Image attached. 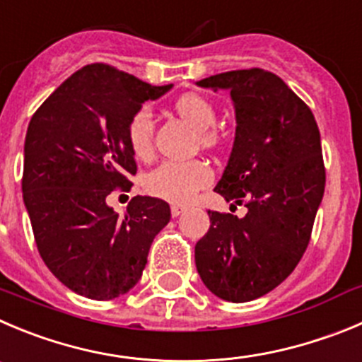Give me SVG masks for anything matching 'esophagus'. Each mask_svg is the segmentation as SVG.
I'll list each match as a JSON object with an SVG mask.
<instances>
[{"label": "esophagus", "mask_w": 362, "mask_h": 362, "mask_svg": "<svg viewBox=\"0 0 362 362\" xmlns=\"http://www.w3.org/2000/svg\"><path fill=\"white\" fill-rule=\"evenodd\" d=\"M184 211L185 209L180 207V205H173V207H171V216H173V218H178V216H180Z\"/></svg>", "instance_id": "34e87169"}]
</instances>
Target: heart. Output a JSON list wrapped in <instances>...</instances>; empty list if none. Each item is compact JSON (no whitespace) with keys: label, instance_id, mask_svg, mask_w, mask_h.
Returning a JSON list of instances; mask_svg holds the SVG:
<instances>
[{"label":"heart","instance_id":"b5f03b06","mask_svg":"<svg viewBox=\"0 0 362 362\" xmlns=\"http://www.w3.org/2000/svg\"><path fill=\"white\" fill-rule=\"evenodd\" d=\"M175 110L184 121H187L200 134L202 146H214L219 134L212 130L216 124L214 105L205 96L189 93L175 101ZM153 116L148 107H141L132 114L127 124V139L132 153L137 158H148L153 151ZM212 180V171L200 160L162 162L146 177V189L153 197L168 200L171 204H187L202 187Z\"/></svg>","mask_w":362,"mask_h":362}]
</instances>
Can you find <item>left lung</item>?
<instances>
[{"label":"left lung","mask_w":362,"mask_h":362,"mask_svg":"<svg viewBox=\"0 0 362 362\" xmlns=\"http://www.w3.org/2000/svg\"><path fill=\"white\" fill-rule=\"evenodd\" d=\"M197 83L230 90L238 127L214 191L248 212L209 211L194 261L209 291L250 302L288 279L309 245L325 191L320 130L309 107L269 71H227Z\"/></svg>","instance_id":"8db88e82"}]
</instances>
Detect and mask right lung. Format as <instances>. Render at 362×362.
<instances>
[{"mask_svg":"<svg viewBox=\"0 0 362 362\" xmlns=\"http://www.w3.org/2000/svg\"><path fill=\"white\" fill-rule=\"evenodd\" d=\"M155 87L109 64H89L57 87L32 116L25 139L23 200L44 264L71 291L112 300L139 282L170 205L134 197L124 216L107 205L135 175L127 124Z\"/></svg>","mask_w":362,"mask_h":362,"instance_id":"1","label":"right lung"}]
</instances>
